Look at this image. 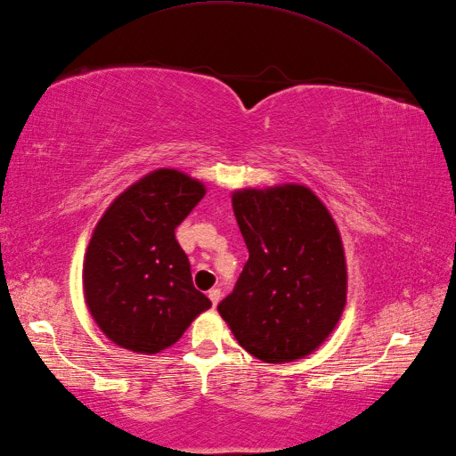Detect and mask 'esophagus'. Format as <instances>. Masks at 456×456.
Segmentation results:
<instances>
[{"instance_id": "obj_1", "label": "esophagus", "mask_w": 456, "mask_h": 456, "mask_svg": "<svg viewBox=\"0 0 456 456\" xmlns=\"http://www.w3.org/2000/svg\"><path fill=\"white\" fill-rule=\"evenodd\" d=\"M220 296H222L220 288H213V290L208 292V297H210V302H213V305H216L220 302Z\"/></svg>"}]
</instances>
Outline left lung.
Instances as JSON below:
<instances>
[{
    "instance_id": "left-lung-1",
    "label": "left lung",
    "mask_w": 456,
    "mask_h": 456,
    "mask_svg": "<svg viewBox=\"0 0 456 456\" xmlns=\"http://www.w3.org/2000/svg\"><path fill=\"white\" fill-rule=\"evenodd\" d=\"M232 207L249 259L218 314L240 346L266 363L307 356L346 304V263L335 220L302 185L243 190Z\"/></svg>"
}]
</instances>
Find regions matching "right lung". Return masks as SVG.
<instances>
[{"label": "right lung", "mask_w": 456, "mask_h": 456, "mask_svg": "<svg viewBox=\"0 0 456 456\" xmlns=\"http://www.w3.org/2000/svg\"><path fill=\"white\" fill-rule=\"evenodd\" d=\"M203 195V183L190 175L157 170L121 193L96 224L85 257V299L121 348L157 354L210 307L175 240Z\"/></svg>", "instance_id": "obj_1"}]
</instances>
